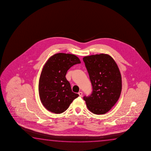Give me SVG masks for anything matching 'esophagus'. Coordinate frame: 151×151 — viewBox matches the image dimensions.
<instances>
[{"instance_id":"obj_1","label":"esophagus","mask_w":151,"mask_h":151,"mask_svg":"<svg viewBox=\"0 0 151 151\" xmlns=\"http://www.w3.org/2000/svg\"><path fill=\"white\" fill-rule=\"evenodd\" d=\"M78 94L79 95L80 97H82V92H79L78 93Z\"/></svg>"}]
</instances>
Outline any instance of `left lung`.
<instances>
[{"label": "left lung", "instance_id": "8db88e82", "mask_svg": "<svg viewBox=\"0 0 151 151\" xmlns=\"http://www.w3.org/2000/svg\"><path fill=\"white\" fill-rule=\"evenodd\" d=\"M92 86L89 96H84L88 109L96 115L108 112L117 102L122 88V76L111 56L100 54L83 58Z\"/></svg>", "mask_w": 151, "mask_h": 151}]
</instances>
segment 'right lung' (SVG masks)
<instances>
[{
	"instance_id": "right-lung-1",
	"label": "right lung",
	"mask_w": 151,
	"mask_h": 151,
	"mask_svg": "<svg viewBox=\"0 0 151 151\" xmlns=\"http://www.w3.org/2000/svg\"><path fill=\"white\" fill-rule=\"evenodd\" d=\"M80 59L71 54H55L44 65L38 83V92L41 102L46 109L55 114H61L69 108L79 95L72 92L65 76Z\"/></svg>"
}]
</instances>
